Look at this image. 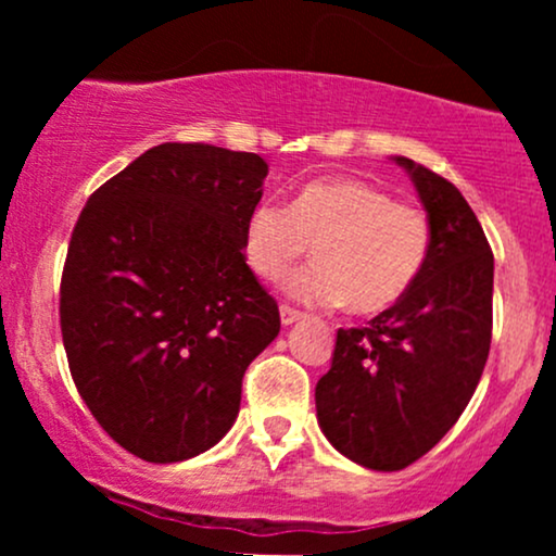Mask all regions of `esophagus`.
<instances>
[{
  "instance_id": "esophagus-1",
  "label": "esophagus",
  "mask_w": 556,
  "mask_h": 556,
  "mask_svg": "<svg viewBox=\"0 0 556 556\" xmlns=\"http://www.w3.org/2000/svg\"><path fill=\"white\" fill-rule=\"evenodd\" d=\"M279 318H282L285 327H292V324L303 318V314H300V311H295V308H290V305H282V308H279Z\"/></svg>"
}]
</instances>
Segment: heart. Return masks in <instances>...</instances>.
<instances>
[{
  "mask_svg": "<svg viewBox=\"0 0 556 556\" xmlns=\"http://www.w3.org/2000/svg\"><path fill=\"white\" fill-rule=\"evenodd\" d=\"M314 242L316 261L287 279L305 305H342L355 314L392 308L424 271L431 251L429 216L358 177H324L298 190L290 206L264 201L242 232L248 266L279 282Z\"/></svg>",
  "mask_w": 556,
  "mask_h": 556,
  "instance_id": "heart-1",
  "label": "heart"
}]
</instances>
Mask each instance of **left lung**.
<instances>
[{
	"label": "left lung",
	"instance_id": "1",
	"mask_svg": "<svg viewBox=\"0 0 556 556\" xmlns=\"http://www.w3.org/2000/svg\"><path fill=\"white\" fill-rule=\"evenodd\" d=\"M431 251L405 298L363 329L337 331L316 384V418L344 457L402 470L444 437L473 397L491 344L494 256L460 190L413 159Z\"/></svg>",
	"mask_w": 556,
	"mask_h": 556
}]
</instances>
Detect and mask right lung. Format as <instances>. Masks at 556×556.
Wrapping results in <instances>:
<instances>
[{
  "mask_svg": "<svg viewBox=\"0 0 556 556\" xmlns=\"http://www.w3.org/2000/svg\"><path fill=\"white\" fill-rule=\"evenodd\" d=\"M269 164L162 143L101 185L73 229L62 342L83 402L146 463L201 455L232 429L242 376L279 334L242 232Z\"/></svg>",
  "mask_w": 556,
  "mask_h": 556,
  "instance_id": "obj_1",
  "label": "right lung"
}]
</instances>
